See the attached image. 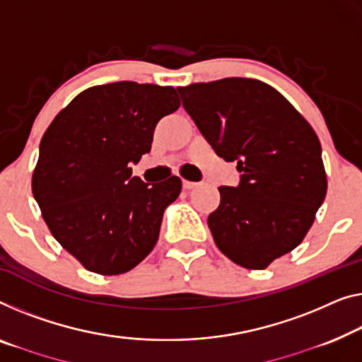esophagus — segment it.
<instances>
[{
	"label": "esophagus",
	"instance_id": "obj_1",
	"mask_svg": "<svg viewBox=\"0 0 362 362\" xmlns=\"http://www.w3.org/2000/svg\"><path fill=\"white\" fill-rule=\"evenodd\" d=\"M182 185H183V188H185V190H192V188H197L198 187V183L197 182H190V180H183Z\"/></svg>",
	"mask_w": 362,
	"mask_h": 362
}]
</instances>
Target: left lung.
<instances>
[{
	"mask_svg": "<svg viewBox=\"0 0 362 362\" xmlns=\"http://www.w3.org/2000/svg\"><path fill=\"white\" fill-rule=\"evenodd\" d=\"M177 89L214 153L240 172L239 185L219 187L221 203L208 216L216 245L237 265L265 269L304 240L325 199L319 138L284 95L258 79Z\"/></svg>",
	"mask_w": 362,
	"mask_h": 362,
	"instance_id": "obj_1",
	"label": "left lung"
}]
</instances>
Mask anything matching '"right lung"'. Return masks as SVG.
<instances>
[{
  "mask_svg": "<svg viewBox=\"0 0 362 362\" xmlns=\"http://www.w3.org/2000/svg\"><path fill=\"white\" fill-rule=\"evenodd\" d=\"M180 107L172 86L120 81L78 94L40 141L32 193L53 237L89 272L127 273L149 255L182 180L132 177L160 118Z\"/></svg>",
  "mask_w": 362,
  "mask_h": 362,
  "instance_id": "1",
  "label": "right lung"
}]
</instances>
